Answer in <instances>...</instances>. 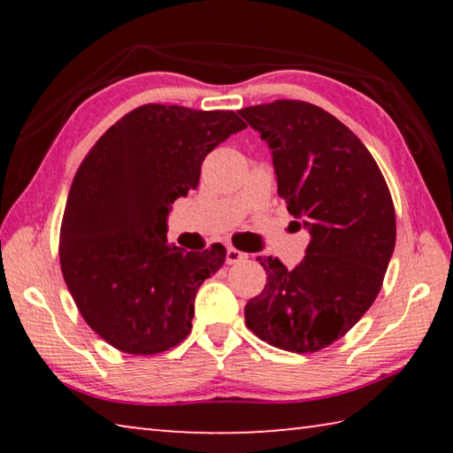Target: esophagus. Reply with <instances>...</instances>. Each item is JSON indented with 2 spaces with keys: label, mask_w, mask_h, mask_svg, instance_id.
<instances>
[{
  "label": "esophagus",
  "mask_w": 453,
  "mask_h": 453,
  "mask_svg": "<svg viewBox=\"0 0 453 453\" xmlns=\"http://www.w3.org/2000/svg\"><path fill=\"white\" fill-rule=\"evenodd\" d=\"M245 259H248V254H243V251L235 250V248H227V250H226V262H227L229 265L245 262Z\"/></svg>",
  "instance_id": "esophagus-1"
}]
</instances>
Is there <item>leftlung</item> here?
<instances>
[{"mask_svg":"<svg viewBox=\"0 0 453 453\" xmlns=\"http://www.w3.org/2000/svg\"><path fill=\"white\" fill-rule=\"evenodd\" d=\"M240 116L267 143L278 196L311 235L294 270L257 257L267 283L245 305V326L280 349L318 351L346 335L380 294L395 248L392 196L365 145L321 107L278 99Z\"/></svg>","mask_w":453,"mask_h":453,"instance_id":"left-lung-1","label":"left lung"}]
</instances>
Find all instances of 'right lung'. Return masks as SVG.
I'll list each match as a JSON object with an SVG mask.
<instances>
[{"label":"right lung","instance_id":"right-lung-1","mask_svg":"<svg viewBox=\"0 0 453 453\" xmlns=\"http://www.w3.org/2000/svg\"><path fill=\"white\" fill-rule=\"evenodd\" d=\"M245 127L234 111L148 104L99 137L75 173L59 264L83 319L110 346L151 356L186 340L203 280L224 245L167 243V216L197 188L208 153Z\"/></svg>","mask_w":453,"mask_h":453}]
</instances>
